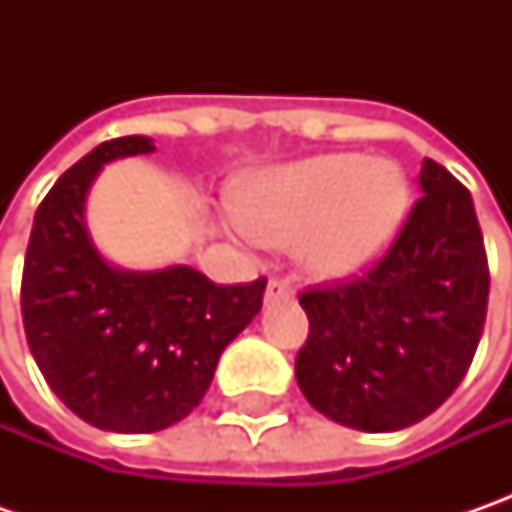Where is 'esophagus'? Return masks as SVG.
I'll return each instance as SVG.
<instances>
[{
    "instance_id": "esophagus-1",
    "label": "esophagus",
    "mask_w": 512,
    "mask_h": 512,
    "mask_svg": "<svg viewBox=\"0 0 512 512\" xmlns=\"http://www.w3.org/2000/svg\"><path fill=\"white\" fill-rule=\"evenodd\" d=\"M290 293H293V287H290L287 279H270V282H267L265 299L267 302H273V299H279V296H290Z\"/></svg>"
}]
</instances>
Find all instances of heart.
Returning <instances> with one entry per match:
<instances>
[{
    "mask_svg": "<svg viewBox=\"0 0 512 512\" xmlns=\"http://www.w3.org/2000/svg\"><path fill=\"white\" fill-rule=\"evenodd\" d=\"M407 207L404 170L356 153L262 170L236 190L247 236L273 247L299 245L302 265L319 279H347L373 265L396 239Z\"/></svg>",
    "mask_w": 512,
    "mask_h": 512,
    "instance_id": "b5f03b06",
    "label": "heart"
}]
</instances>
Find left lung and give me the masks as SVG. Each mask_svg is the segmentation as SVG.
Instances as JSON below:
<instances>
[{"instance_id":"left-lung-1","label":"left lung","mask_w":512,"mask_h":512,"mask_svg":"<svg viewBox=\"0 0 512 512\" xmlns=\"http://www.w3.org/2000/svg\"><path fill=\"white\" fill-rule=\"evenodd\" d=\"M422 199L359 279L307 287L296 382L327 419L367 433L422 422L459 387L487 316L490 270L470 190L424 159Z\"/></svg>"}]
</instances>
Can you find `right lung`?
Listing matches in <instances>:
<instances>
[{
    "label": "right lung",
    "mask_w": 512,
    "mask_h": 512,
    "mask_svg": "<svg viewBox=\"0 0 512 512\" xmlns=\"http://www.w3.org/2000/svg\"><path fill=\"white\" fill-rule=\"evenodd\" d=\"M150 150L148 136H122L65 170L33 216L22 270V322L45 382L79 419L113 433L182 422L267 285H216L187 265L133 273L96 253L85 227L93 179Z\"/></svg>",
    "instance_id": "obj_1"
}]
</instances>
